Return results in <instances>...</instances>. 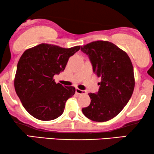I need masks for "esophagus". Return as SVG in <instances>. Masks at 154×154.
I'll return each mask as SVG.
<instances>
[{
	"instance_id": "obj_1",
	"label": "esophagus",
	"mask_w": 154,
	"mask_h": 154,
	"mask_svg": "<svg viewBox=\"0 0 154 154\" xmlns=\"http://www.w3.org/2000/svg\"><path fill=\"white\" fill-rule=\"evenodd\" d=\"M75 92L79 94H85L87 93V92H86L85 90H80V89H79V88H75Z\"/></svg>"
}]
</instances>
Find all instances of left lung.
I'll return each mask as SVG.
<instances>
[{
  "mask_svg": "<svg viewBox=\"0 0 154 154\" xmlns=\"http://www.w3.org/2000/svg\"><path fill=\"white\" fill-rule=\"evenodd\" d=\"M101 78L96 93H89L90 104L82 109L88 119L105 122L119 114L131 98L134 88V70L125 52L109 41H97L81 47Z\"/></svg>",
  "mask_w": 154,
  "mask_h": 154,
  "instance_id": "obj_1",
  "label": "left lung"
}]
</instances>
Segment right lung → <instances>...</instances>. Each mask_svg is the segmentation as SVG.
<instances>
[{
    "mask_svg": "<svg viewBox=\"0 0 154 154\" xmlns=\"http://www.w3.org/2000/svg\"><path fill=\"white\" fill-rule=\"evenodd\" d=\"M79 50L80 46L63 48L42 43L22 54L17 67L14 89L29 114L41 121H52L62 114L65 103L75 89L56 83L53 77L64 71L69 57Z\"/></svg>",
    "mask_w": 154,
    "mask_h": 154,
    "instance_id": "add662e5",
    "label": "right lung"
}]
</instances>
